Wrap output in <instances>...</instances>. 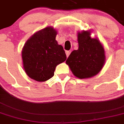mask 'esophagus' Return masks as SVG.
Here are the masks:
<instances>
[{"label":"esophagus","mask_w":124,"mask_h":124,"mask_svg":"<svg viewBox=\"0 0 124 124\" xmlns=\"http://www.w3.org/2000/svg\"><path fill=\"white\" fill-rule=\"evenodd\" d=\"M70 53H71V51H70V50H69V51H66V56H67V58L69 56V55L70 54Z\"/></svg>","instance_id":"1"}]
</instances>
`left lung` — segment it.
<instances>
[{
	"label": "left lung",
	"instance_id": "8db88e82",
	"mask_svg": "<svg viewBox=\"0 0 124 124\" xmlns=\"http://www.w3.org/2000/svg\"><path fill=\"white\" fill-rule=\"evenodd\" d=\"M90 35V31L78 32V49L72 52L66 61L73 74L80 79L98 74L106 61L104 47L98 38Z\"/></svg>",
	"mask_w": 124,
	"mask_h": 124
}]
</instances>
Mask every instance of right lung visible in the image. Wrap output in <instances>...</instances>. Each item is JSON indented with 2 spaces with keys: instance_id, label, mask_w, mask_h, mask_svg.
<instances>
[{
  "instance_id": "add662e5",
  "label": "right lung",
  "mask_w": 124,
  "mask_h": 124,
  "mask_svg": "<svg viewBox=\"0 0 124 124\" xmlns=\"http://www.w3.org/2000/svg\"><path fill=\"white\" fill-rule=\"evenodd\" d=\"M57 31L48 26L34 34L22 50L23 68L26 74L38 82L53 77L57 65L66 60L63 47L56 40Z\"/></svg>"
}]
</instances>
